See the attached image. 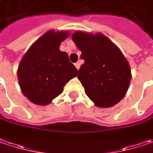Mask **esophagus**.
Returning <instances> with one entry per match:
<instances>
[{
  "mask_svg": "<svg viewBox=\"0 0 153 153\" xmlns=\"http://www.w3.org/2000/svg\"><path fill=\"white\" fill-rule=\"evenodd\" d=\"M80 63L79 62H77V63H76L75 64V66H76V68L77 69V70H79V68H80Z\"/></svg>",
  "mask_w": 153,
  "mask_h": 153,
  "instance_id": "obj_1",
  "label": "esophagus"
}]
</instances>
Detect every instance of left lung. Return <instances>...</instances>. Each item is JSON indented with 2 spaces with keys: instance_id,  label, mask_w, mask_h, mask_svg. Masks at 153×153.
Wrapping results in <instances>:
<instances>
[{
  "instance_id": "1",
  "label": "left lung",
  "mask_w": 153,
  "mask_h": 153,
  "mask_svg": "<svg viewBox=\"0 0 153 153\" xmlns=\"http://www.w3.org/2000/svg\"><path fill=\"white\" fill-rule=\"evenodd\" d=\"M72 40L84 60L77 78L97 107L110 108L125 96L132 78L130 66L118 47L102 33L76 32Z\"/></svg>"
}]
</instances>
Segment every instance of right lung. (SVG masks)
Listing matches in <instances>:
<instances>
[{
    "mask_svg": "<svg viewBox=\"0 0 153 153\" xmlns=\"http://www.w3.org/2000/svg\"><path fill=\"white\" fill-rule=\"evenodd\" d=\"M69 32L51 30L32 45L18 68L23 95L37 105L45 106L64 91V86L77 76V69L65 51L59 50Z\"/></svg>",
    "mask_w": 153,
    "mask_h": 153,
    "instance_id": "obj_1",
    "label": "right lung"
}]
</instances>
